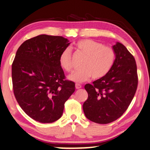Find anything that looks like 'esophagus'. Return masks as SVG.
Masks as SVG:
<instances>
[{"instance_id":"esophagus-1","label":"esophagus","mask_w":150,"mask_h":150,"mask_svg":"<svg viewBox=\"0 0 150 150\" xmlns=\"http://www.w3.org/2000/svg\"><path fill=\"white\" fill-rule=\"evenodd\" d=\"M75 86L76 89H80V88H82V86H81L80 84H77V83L75 84Z\"/></svg>"}]
</instances>
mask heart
Wrapping results in <instances>:
<instances>
[{"label": "heart", "mask_w": 150, "mask_h": 150, "mask_svg": "<svg viewBox=\"0 0 150 150\" xmlns=\"http://www.w3.org/2000/svg\"><path fill=\"white\" fill-rule=\"evenodd\" d=\"M78 52L85 59L81 65L82 68L68 76V79L76 82H82L92 77L97 80L104 77L112 69L116 60L114 48L104 46L100 42L90 39H82L76 43ZM59 62L66 72H72V51L65 48L59 57Z\"/></svg>", "instance_id": "b5f03b06"}]
</instances>
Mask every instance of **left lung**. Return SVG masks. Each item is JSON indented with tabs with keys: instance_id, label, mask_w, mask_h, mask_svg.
I'll return each instance as SVG.
<instances>
[{
	"instance_id": "left-lung-1",
	"label": "left lung",
	"mask_w": 150,
	"mask_h": 150,
	"mask_svg": "<svg viewBox=\"0 0 150 150\" xmlns=\"http://www.w3.org/2000/svg\"><path fill=\"white\" fill-rule=\"evenodd\" d=\"M114 66L104 77L87 84L88 97L83 104L86 117L100 124L112 122L126 112L137 86L136 60L126 46L117 42Z\"/></svg>"
}]
</instances>
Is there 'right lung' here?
Wrapping results in <instances>:
<instances>
[{
    "mask_svg": "<svg viewBox=\"0 0 150 150\" xmlns=\"http://www.w3.org/2000/svg\"><path fill=\"white\" fill-rule=\"evenodd\" d=\"M70 44L62 36L41 34L24 41L16 51L12 65L14 94L24 112L40 123L60 118L75 91L74 82L64 80L59 62Z\"/></svg>",
    "mask_w": 150,
    "mask_h": 150,
    "instance_id": "right-lung-1",
    "label": "right lung"
}]
</instances>
